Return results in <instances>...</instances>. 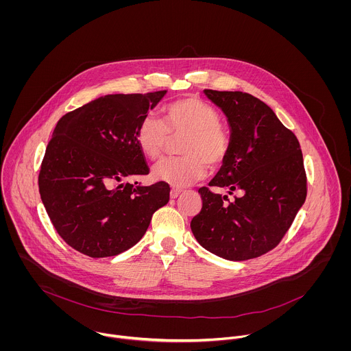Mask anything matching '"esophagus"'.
Instances as JSON below:
<instances>
[{"mask_svg":"<svg viewBox=\"0 0 351 351\" xmlns=\"http://www.w3.org/2000/svg\"><path fill=\"white\" fill-rule=\"evenodd\" d=\"M181 192H182V191H181V189H177V188H173V189H171V191H170V197H171V199H177V197H178V196H180V195H181Z\"/></svg>","mask_w":351,"mask_h":351,"instance_id":"esophagus-1","label":"esophagus"}]
</instances>
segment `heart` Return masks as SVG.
I'll list each match as a JSON object with an SVG mask.
<instances>
[{
	"label": "heart",
	"instance_id": "heart-1",
	"mask_svg": "<svg viewBox=\"0 0 351 351\" xmlns=\"http://www.w3.org/2000/svg\"><path fill=\"white\" fill-rule=\"evenodd\" d=\"M184 138L180 143L181 158L163 159L152 167L156 181L171 186H188L202 180L206 165L217 167L231 149L230 130L220 121L217 110L196 97L173 101L162 110V121L145 116L136 130L139 150L156 159L165 150L169 136Z\"/></svg>",
	"mask_w": 351,
	"mask_h": 351
}]
</instances>
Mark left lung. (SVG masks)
<instances>
[{
  "instance_id": "1",
  "label": "left lung",
  "mask_w": 351,
  "mask_h": 351,
  "mask_svg": "<svg viewBox=\"0 0 351 351\" xmlns=\"http://www.w3.org/2000/svg\"><path fill=\"white\" fill-rule=\"evenodd\" d=\"M231 131V149L208 184L239 192L235 200L202 186V208L191 221L205 250L246 261L274 249L306 197L300 143L263 101L243 92L205 89Z\"/></svg>"
}]
</instances>
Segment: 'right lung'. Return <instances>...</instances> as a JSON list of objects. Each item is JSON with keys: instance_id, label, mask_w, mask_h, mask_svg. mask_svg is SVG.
<instances>
[{"instance_id": "add662e5", "label": "right lung", "mask_w": 351, "mask_h": 351, "mask_svg": "<svg viewBox=\"0 0 351 351\" xmlns=\"http://www.w3.org/2000/svg\"><path fill=\"white\" fill-rule=\"evenodd\" d=\"M166 90L108 95L66 113L56 124L39 173L40 199L56 232L92 258L131 249L170 186H134L123 180L149 174L136 130Z\"/></svg>"}]
</instances>
